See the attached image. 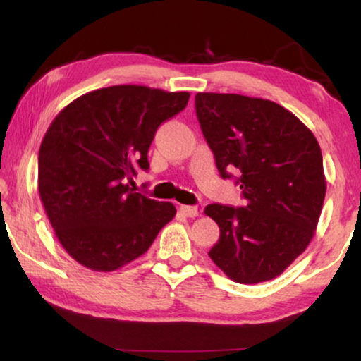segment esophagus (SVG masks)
<instances>
[{"label": "esophagus", "mask_w": 361, "mask_h": 361, "mask_svg": "<svg viewBox=\"0 0 361 361\" xmlns=\"http://www.w3.org/2000/svg\"><path fill=\"white\" fill-rule=\"evenodd\" d=\"M180 212L188 218H195V216H199V213H200L197 209H195V207H191V205H180Z\"/></svg>", "instance_id": "1"}]
</instances>
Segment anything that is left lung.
<instances>
[{"instance_id":"8db88e82","label":"left lung","mask_w":361,"mask_h":361,"mask_svg":"<svg viewBox=\"0 0 361 361\" xmlns=\"http://www.w3.org/2000/svg\"><path fill=\"white\" fill-rule=\"evenodd\" d=\"M195 113L219 175H239L245 207L212 204L219 226L212 261L237 283L279 277L312 240L326 192L320 145L279 103L199 92Z\"/></svg>"}]
</instances>
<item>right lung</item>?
Here are the masks:
<instances>
[{
	"label": "right lung",
	"instance_id": "add662e5",
	"mask_svg": "<svg viewBox=\"0 0 361 361\" xmlns=\"http://www.w3.org/2000/svg\"><path fill=\"white\" fill-rule=\"evenodd\" d=\"M188 92L122 84L73 100L51 122L38 156V191L66 253L113 272L148 252L172 221V202L129 186L148 170L157 127L185 109Z\"/></svg>",
	"mask_w": 361,
	"mask_h": 361
}]
</instances>
